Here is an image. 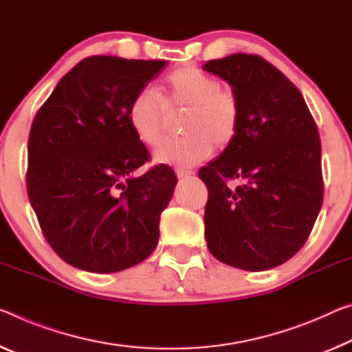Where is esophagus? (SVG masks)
<instances>
[{
    "label": "esophagus",
    "instance_id": "34e87169",
    "mask_svg": "<svg viewBox=\"0 0 352 352\" xmlns=\"http://www.w3.org/2000/svg\"><path fill=\"white\" fill-rule=\"evenodd\" d=\"M175 174L178 178H186V177H191L194 175V170L191 169H185V167H177L175 169Z\"/></svg>",
    "mask_w": 352,
    "mask_h": 352
}]
</instances>
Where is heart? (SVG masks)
<instances>
[{"instance_id": "1", "label": "heart", "mask_w": 352, "mask_h": 352, "mask_svg": "<svg viewBox=\"0 0 352 352\" xmlns=\"http://www.w3.org/2000/svg\"><path fill=\"white\" fill-rule=\"evenodd\" d=\"M186 109L185 138L169 141L155 152L158 163L189 167L235 141L241 125L236 92L199 67L185 65L167 75L158 91L142 87L128 106V124L144 146L156 147L166 135L167 113Z\"/></svg>"}]
</instances>
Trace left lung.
<instances>
[{
	"instance_id": "8db88e82",
	"label": "left lung",
	"mask_w": 352,
	"mask_h": 352,
	"mask_svg": "<svg viewBox=\"0 0 352 352\" xmlns=\"http://www.w3.org/2000/svg\"><path fill=\"white\" fill-rule=\"evenodd\" d=\"M204 69L241 102L235 141L199 170L208 188L206 246L233 267L271 270L304 246L321 210L318 126L299 89L261 56L230 54Z\"/></svg>"
}]
</instances>
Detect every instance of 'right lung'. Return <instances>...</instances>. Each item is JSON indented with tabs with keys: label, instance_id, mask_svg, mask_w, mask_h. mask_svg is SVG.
Instances as JSON below:
<instances>
[{
	"label": "right lung",
	"instance_id": "right-lung-1",
	"mask_svg": "<svg viewBox=\"0 0 352 352\" xmlns=\"http://www.w3.org/2000/svg\"><path fill=\"white\" fill-rule=\"evenodd\" d=\"M167 60L91 56L56 86L32 120L26 189L38 226L65 263L109 274L153 252L177 178L150 161L128 106Z\"/></svg>",
	"mask_w": 352,
	"mask_h": 352
}]
</instances>
